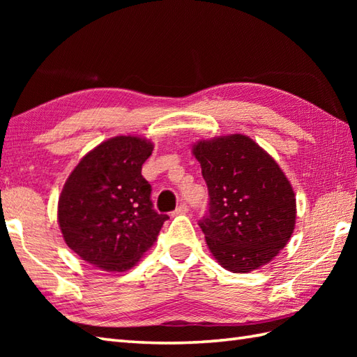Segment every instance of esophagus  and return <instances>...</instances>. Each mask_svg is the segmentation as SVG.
Returning <instances> with one entry per match:
<instances>
[{"label":"esophagus","instance_id":"obj_1","mask_svg":"<svg viewBox=\"0 0 357 357\" xmlns=\"http://www.w3.org/2000/svg\"><path fill=\"white\" fill-rule=\"evenodd\" d=\"M188 211V207L185 206V204H179V206L176 207V210L173 211V215H185Z\"/></svg>","mask_w":357,"mask_h":357}]
</instances>
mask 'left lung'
Returning a JSON list of instances; mask_svg holds the SVG:
<instances>
[{
	"label": "left lung",
	"mask_w": 357,
	"mask_h": 357,
	"mask_svg": "<svg viewBox=\"0 0 357 357\" xmlns=\"http://www.w3.org/2000/svg\"><path fill=\"white\" fill-rule=\"evenodd\" d=\"M193 155L210 196L199 227L215 259L233 273L275 259L296 224L293 187L278 162L239 133L196 142Z\"/></svg>",
	"instance_id": "obj_1"
}]
</instances>
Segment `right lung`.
Segmentation results:
<instances>
[{"mask_svg":"<svg viewBox=\"0 0 357 357\" xmlns=\"http://www.w3.org/2000/svg\"><path fill=\"white\" fill-rule=\"evenodd\" d=\"M153 144L115 136L81 159L58 201L66 244L105 271H127L155 244L169 219L153 210L151 187L141 174Z\"/></svg>","mask_w":357,"mask_h":357,"instance_id":"right-lung-1","label":"right lung"}]
</instances>
